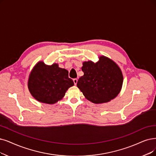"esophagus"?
<instances>
[{"label":"esophagus","mask_w":156,"mask_h":156,"mask_svg":"<svg viewBox=\"0 0 156 156\" xmlns=\"http://www.w3.org/2000/svg\"><path fill=\"white\" fill-rule=\"evenodd\" d=\"M77 79H73V83H74V84L75 85H76L77 84Z\"/></svg>","instance_id":"34e87169"}]
</instances>
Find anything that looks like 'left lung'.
Returning <instances> with one entry per match:
<instances>
[{
    "instance_id": "8db88e82",
    "label": "left lung",
    "mask_w": 156,
    "mask_h": 156,
    "mask_svg": "<svg viewBox=\"0 0 156 156\" xmlns=\"http://www.w3.org/2000/svg\"><path fill=\"white\" fill-rule=\"evenodd\" d=\"M84 76L78 80L77 86L85 98L94 104L111 101L119 94L123 84V74L114 61L101 55L99 60L84 61Z\"/></svg>"
}]
</instances>
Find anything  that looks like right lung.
<instances>
[{"label":"right lung","instance_id":"obj_1","mask_svg":"<svg viewBox=\"0 0 156 156\" xmlns=\"http://www.w3.org/2000/svg\"><path fill=\"white\" fill-rule=\"evenodd\" d=\"M74 85L68 77V72L59 67L58 64L47 65L38 61L30 72L28 89L36 101L54 104L64 97L68 89Z\"/></svg>","mask_w":156,"mask_h":156}]
</instances>
